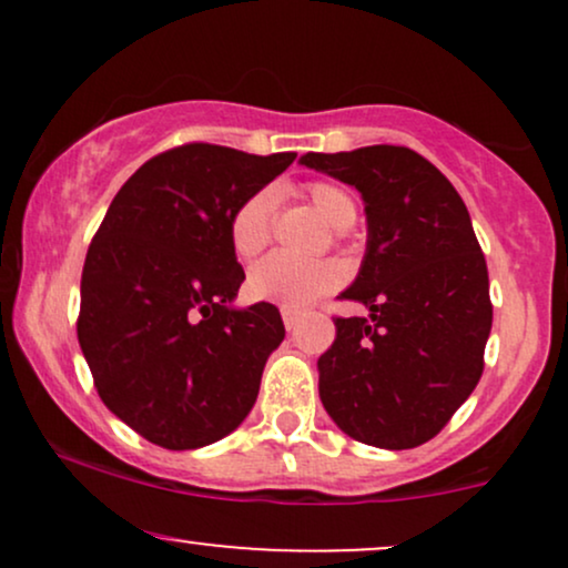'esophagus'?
Returning <instances> with one entry per match:
<instances>
[{"label": "esophagus", "mask_w": 568, "mask_h": 568, "mask_svg": "<svg viewBox=\"0 0 568 568\" xmlns=\"http://www.w3.org/2000/svg\"><path fill=\"white\" fill-rule=\"evenodd\" d=\"M280 315H283V323L288 331L296 328V323L302 321V310H296V306H280Z\"/></svg>", "instance_id": "1"}]
</instances>
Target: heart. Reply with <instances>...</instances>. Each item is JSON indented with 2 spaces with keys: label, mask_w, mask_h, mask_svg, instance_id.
<instances>
[{
  "label": "heart",
  "mask_w": 568,
  "mask_h": 568,
  "mask_svg": "<svg viewBox=\"0 0 568 568\" xmlns=\"http://www.w3.org/2000/svg\"><path fill=\"white\" fill-rule=\"evenodd\" d=\"M306 197L336 230H347L355 221V200L342 186L315 181L306 186ZM272 216H275V194L270 189L251 194L234 211L230 240L240 258H253L264 251L272 234ZM338 283H342V266L331 258H293L285 253H272L247 272V293L256 302L283 306L312 304L323 293L334 291Z\"/></svg>",
  "instance_id": "obj_1"
}]
</instances>
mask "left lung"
<instances>
[{
    "instance_id": "8db88e82",
    "label": "left lung",
    "mask_w": 568,
    "mask_h": 568,
    "mask_svg": "<svg viewBox=\"0 0 568 568\" xmlns=\"http://www.w3.org/2000/svg\"><path fill=\"white\" fill-rule=\"evenodd\" d=\"M302 165L357 189L366 256L342 298L368 317H336L317 361L321 400L349 438L414 448L446 427L484 374L491 334L488 270L452 181L406 146L306 152Z\"/></svg>"
}]
</instances>
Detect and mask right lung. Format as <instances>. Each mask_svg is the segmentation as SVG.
<instances>
[{"mask_svg": "<svg viewBox=\"0 0 568 568\" xmlns=\"http://www.w3.org/2000/svg\"><path fill=\"white\" fill-rule=\"evenodd\" d=\"M296 160L186 143L116 192L88 247L77 338L116 419L171 452L243 425L285 338L275 304L234 306L245 272L230 224Z\"/></svg>", "mask_w": 568, "mask_h": 568, "instance_id": "obj_1", "label": "right lung"}]
</instances>
